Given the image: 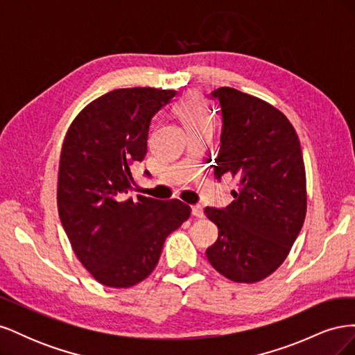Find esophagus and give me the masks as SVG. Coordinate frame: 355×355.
Returning a JSON list of instances; mask_svg holds the SVG:
<instances>
[{"label":"esophagus","instance_id":"esophagus-1","mask_svg":"<svg viewBox=\"0 0 355 355\" xmlns=\"http://www.w3.org/2000/svg\"><path fill=\"white\" fill-rule=\"evenodd\" d=\"M192 214H194L196 218H204V210L201 206H192Z\"/></svg>","mask_w":355,"mask_h":355}]
</instances>
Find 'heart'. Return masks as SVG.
Masks as SVG:
<instances>
[{"label": "heart", "instance_id": "b5f03b06", "mask_svg": "<svg viewBox=\"0 0 355 355\" xmlns=\"http://www.w3.org/2000/svg\"><path fill=\"white\" fill-rule=\"evenodd\" d=\"M175 111L189 135L201 130H209L213 125L211 115L198 94L192 93L185 96L178 103Z\"/></svg>", "mask_w": 355, "mask_h": 355}]
</instances>
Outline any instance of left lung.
Returning a JSON list of instances; mask_svg holds the SVG:
<instances>
[{
	"instance_id": "left-lung-1",
	"label": "left lung",
	"mask_w": 355,
	"mask_h": 355,
	"mask_svg": "<svg viewBox=\"0 0 355 355\" xmlns=\"http://www.w3.org/2000/svg\"><path fill=\"white\" fill-rule=\"evenodd\" d=\"M222 116L214 176L237 179L234 201L206 207L219 237L206 250L211 266L237 283L271 275L287 257L306 213L302 149L283 112L231 87L210 93Z\"/></svg>"
}]
</instances>
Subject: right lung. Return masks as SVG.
I'll return each mask as SVG.
<instances>
[{"mask_svg": "<svg viewBox=\"0 0 355 355\" xmlns=\"http://www.w3.org/2000/svg\"><path fill=\"white\" fill-rule=\"evenodd\" d=\"M175 94L151 87L112 90L85 106L63 142L59 218L80 262L103 286L145 280L167 235L191 214L179 200L130 196L132 168L146 155L153 116Z\"/></svg>", "mask_w": 355, "mask_h": 355, "instance_id": "obj_1", "label": "right lung"}]
</instances>
